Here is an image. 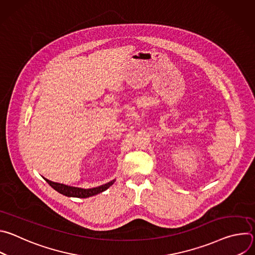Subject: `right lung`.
Here are the masks:
<instances>
[{"instance_id": "right-lung-1", "label": "right lung", "mask_w": 255, "mask_h": 255, "mask_svg": "<svg viewBox=\"0 0 255 255\" xmlns=\"http://www.w3.org/2000/svg\"><path fill=\"white\" fill-rule=\"evenodd\" d=\"M48 185L53 188L56 192L66 196V197H75V198H89L95 195H98L104 191H106L108 188H110L114 183L115 179L109 181V183L102 185L100 187L97 188H93V189H82V188H76V187H70V186H66L63 184H59V183H54V181H51L47 178H44Z\"/></svg>"}]
</instances>
